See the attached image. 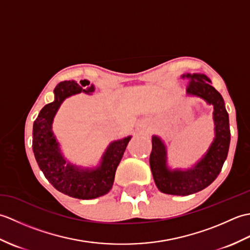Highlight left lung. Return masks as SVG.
I'll list each match as a JSON object with an SVG mask.
<instances>
[{
  "label": "left lung",
  "mask_w": 250,
  "mask_h": 250,
  "mask_svg": "<svg viewBox=\"0 0 250 250\" xmlns=\"http://www.w3.org/2000/svg\"><path fill=\"white\" fill-rule=\"evenodd\" d=\"M189 79L186 93L204 100L213 105L215 137L208 149L196 163L187 168H171L167 161L166 143L158 135H152V150L149 164L157 188L163 193L189 195L203 190L218 176L227 159L230 146L229 114L221 94L211 86L210 79L204 74H184Z\"/></svg>",
  "instance_id": "8db88e82"
}]
</instances>
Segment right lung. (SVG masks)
Masks as SVG:
<instances>
[{
    "instance_id": "obj_1",
    "label": "right lung",
    "mask_w": 250,
    "mask_h": 250,
    "mask_svg": "<svg viewBox=\"0 0 250 250\" xmlns=\"http://www.w3.org/2000/svg\"><path fill=\"white\" fill-rule=\"evenodd\" d=\"M93 91L94 86H90L87 79L79 83L73 81L58 83L54 90V102L42 108L33 124L32 147L41 171L58 191L81 200L95 199L109 192L117 167L132 137L129 135L111 142L97 167H78L64 157L52 131L55 116L65 99L81 92L90 94Z\"/></svg>"
}]
</instances>
